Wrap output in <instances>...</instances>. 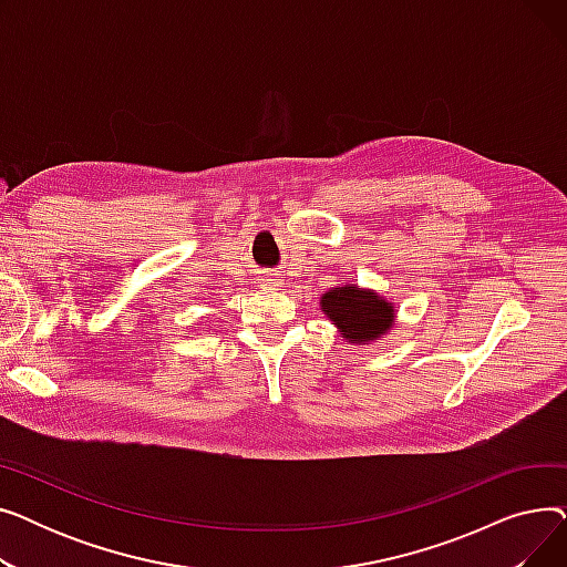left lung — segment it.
Here are the masks:
<instances>
[{
    "label": "left lung",
    "mask_w": 567,
    "mask_h": 567,
    "mask_svg": "<svg viewBox=\"0 0 567 567\" xmlns=\"http://www.w3.org/2000/svg\"><path fill=\"white\" fill-rule=\"evenodd\" d=\"M321 312L351 344H370L393 329L395 308L372 289L359 285L333 287L321 296Z\"/></svg>",
    "instance_id": "1"
}]
</instances>
